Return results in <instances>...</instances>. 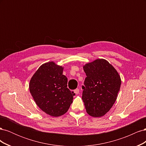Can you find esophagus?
I'll list each match as a JSON object with an SVG mask.
<instances>
[{"instance_id": "obj_1", "label": "esophagus", "mask_w": 146, "mask_h": 146, "mask_svg": "<svg viewBox=\"0 0 146 146\" xmlns=\"http://www.w3.org/2000/svg\"><path fill=\"white\" fill-rule=\"evenodd\" d=\"M74 93H75V94H78L79 93V89H78V88H76V90H74Z\"/></svg>"}]
</instances>
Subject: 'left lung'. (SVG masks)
I'll list each match as a JSON object with an SVG mask.
<instances>
[{
	"mask_svg": "<svg viewBox=\"0 0 146 146\" xmlns=\"http://www.w3.org/2000/svg\"><path fill=\"white\" fill-rule=\"evenodd\" d=\"M86 77L82 99L87 113L101 117L113 107L120 90L121 80L117 70L107 60L98 59L83 66Z\"/></svg>",
	"mask_w": 146,
	"mask_h": 146,
	"instance_id": "left-lung-1",
	"label": "left lung"
}]
</instances>
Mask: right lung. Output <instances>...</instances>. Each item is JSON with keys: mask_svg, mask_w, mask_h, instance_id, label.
<instances>
[{"mask_svg": "<svg viewBox=\"0 0 146 146\" xmlns=\"http://www.w3.org/2000/svg\"><path fill=\"white\" fill-rule=\"evenodd\" d=\"M63 70L62 66L50 61L41 65L30 81V92L36 105L54 117L68 111L75 96L67 88L68 78Z\"/></svg>", "mask_w": 146, "mask_h": 146, "instance_id": "obj_1", "label": "right lung"}]
</instances>
